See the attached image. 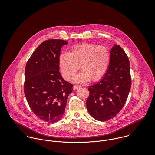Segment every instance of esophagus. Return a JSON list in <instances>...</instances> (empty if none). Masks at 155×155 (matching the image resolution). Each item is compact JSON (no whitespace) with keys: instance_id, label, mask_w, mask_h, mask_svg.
Segmentation results:
<instances>
[{"instance_id":"esophagus-1","label":"esophagus","mask_w":155,"mask_h":155,"mask_svg":"<svg viewBox=\"0 0 155 155\" xmlns=\"http://www.w3.org/2000/svg\"><path fill=\"white\" fill-rule=\"evenodd\" d=\"M81 87V86H79V85H74L73 86V89L74 90H77L79 88H80Z\"/></svg>"}]
</instances>
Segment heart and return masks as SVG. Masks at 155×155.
Masks as SVG:
<instances>
[{
    "mask_svg": "<svg viewBox=\"0 0 155 155\" xmlns=\"http://www.w3.org/2000/svg\"><path fill=\"white\" fill-rule=\"evenodd\" d=\"M110 63V52L104 45L84 43L72 46L68 53L63 52L58 60L63 78L71 81L79 69L82 70L74 78L78 83L100 80L106 73Z\"/></svg>",
    "mask_w": 155,
    "mask_h": 155,
    "instance_id": "heart-1",
    "label": "heart"
}]
</instances>
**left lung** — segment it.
<instances>
[{
  "label": "left lung",
  "instance_id": "left-lung-1",
  "mask_svg": "<svg viewBox=\"0 0 155 155\" xmlns=\"http://www.w3.org/2000/svg\"><path fill=\"white\" fill-rule=\"evenodd\" d=\"M131 87L128 57L119 45H114L106 73L100 82L89 87L86 102L89 113L99 121L112 119L125 104Z\"/></svg>",
  "mask_w": 155,
  "mask_h": 155
}]
</instances>
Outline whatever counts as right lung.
Returning a JSON list of instances; mask_svg holds the SVG:
<instances>
[{
  "instance_id": "right-lung-1",
  "label": "right lung",
  "mask_w": 155,
  "mask_h": 155,
  "mask_svg": "<svg viewBox=\"0 0 155 155\" xmlns=\"http://www.w3.org/2000/svg\"><path fill=\"white\" fill-rule=\"evenodd\" d=\"M67 42L50 39L33 52L25 68L24 91L28 105L41 120L55 123L63 117L73 85L59 72L60 50Z\"/></svg>"
}]
</instances>
